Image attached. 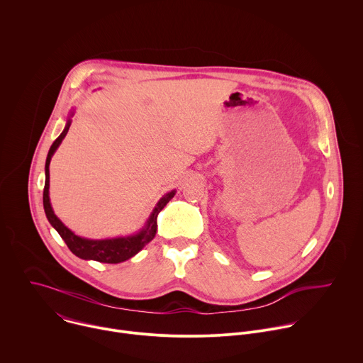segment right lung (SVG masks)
<instances>
[{"label":"right lung","instance_id":"right-lung-1","mask_svg":"<svg viewBox=\"0 0 363 363\" xmlns=\"http://www.w3.org/2000/svg\"><path fill=\"white\" fill-rule=\"evenodd\" d=\"M71 123H72V121L68 119V123H67L64 131L61 133V135L51 145L47 161H45V186H44V195H43L45 215H47L50 223L57 229L60 236L64 239V242L67 244L69 251L74 255H77L78 258L92 259V261H98V262H102V264L124 262V261L133 258L134 255H137L150 242V240L154 239V236L157 233V216L162 211V208L172 199V196L175 195V191L168 192L165 196H162L160 199V202L157 203L154 212L151 213L145 228L134 236L105 239V240H91V239H84V238L77 236L55 216V213L51 208L50 195H48V189H50V169L48 168H50L51 157L54 155V152L58 148V145L61 144V141L65 138V135H67V133L71 127Z\"/></svg>","mask_w":363,"mask_h":363}]
</instances>
